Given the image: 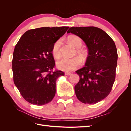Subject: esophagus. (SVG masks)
Returning <instances> with one entry per match:
<instances>
[{
	"label": "esophagus",
	"instance_id": "esophagus-1",
	"mask_svg": "<svg viewBox=\"0 0 131 131\" xmlns=\"http://www.w3.org/2000/svg\"><path fill=\"white\" fill-rule=\"evenodd\" d=\"M71 74H72V73H71L70 72H65V75H70Z\"/></svg>",
	"mask_w": 131,
	"mask_h": 131
}]
</instances>
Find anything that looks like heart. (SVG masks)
<instances>
[{
    "mask_svg": "<svg viewBox=\"0 0 131 131\" xmlns=\"http://www.w3.org/2000/svg\"><path fill=\"white\" fill-rule=\"evenodd\" d=\"M70 43L75 46L77 49V52L83 58L85 59L86 57V52L82 49L80 48L82 45V40L80 37L76 35H70L68 38ZM62 44V39H59L55 41L52 46V52L53 56L59 58L61 56V46ZM82 64L81 59L78 56H75L70 58H63L57 63V66L59 69L70 72L80 67Z\"/></svg>",
    "mask_w": 131,
    "mask_h": 131,
    "instance_id": "1",
    "label": "heart"
}]
</instances>
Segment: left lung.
I'll return each mask as SVG.
<instances>
[{"label": "left lung", "instance_id": "8db88e82", "mask_svg": "<svg viewBox=\"0 0 131 131\" xmlns=\"http://www.w3.org/2000/svg\"><path fill=\"white\" fill-rule=\"evenodd\" d=\"M80 37L89 50L85 67L76 71L80 80L75 86L78 100L85 104H96L112 91L115 80L117 52L114 41L98 27H71L67 33Z\"/></svg>", "mask_w": 131, "mask_h": 131}]
</instances>
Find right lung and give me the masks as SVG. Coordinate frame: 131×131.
<instances>
[{"mask_svg":"<svg viewBox=\"0 0 131 131\" xmlns=\"http://www.w3.org/2000/svg\"><path fill=\"white\" fill-rule=\"evenodd\" d=\"M69 28L30 29L16 45L12 61L14 82L23 98L30 103L44 105L54 97L57 79L64 73L53 70L55 62L52 46Z\"/></svg>","mask_w":131,"mask_h":131,"instance_id":"right-lung-1","label":"right lung"}]
</instances>
